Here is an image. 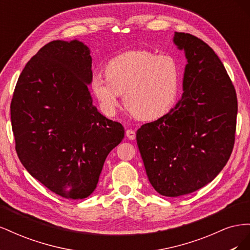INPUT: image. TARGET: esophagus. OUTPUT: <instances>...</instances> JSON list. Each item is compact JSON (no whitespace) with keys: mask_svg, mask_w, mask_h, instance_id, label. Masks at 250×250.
Wrapping results in <instances>:
<instances>
[{"mask_svg":"<svg viewBox=\"0 0 250 250\" xmlns=\"http://www.w3.org/2000/svg\"><path fill=\"white\" fill-rule=\"evenodd\" d=\"M126 137L129 140H134L135 139V132L132 129H127L126 130Z\"/></svg>","mask_w":250,"mask_h":250,"instance_id":"34e87169","label":"esophagus"}]
</instances>
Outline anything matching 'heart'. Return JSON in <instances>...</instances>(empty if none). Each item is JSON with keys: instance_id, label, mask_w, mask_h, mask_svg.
<instances>
[{"instance_id": "obj_1", "label": "heart", "mask_w": 250, "mask_h": 250, "mask_svg": "<svg viewBox=\"0 0 250 250\" xmlns=\"http://www.w3.org/2000/svg\"><path fill=\"white\" fill-rule=\"evenodd\" d=\"M90 82L101 108L112 115L121 94L126 109L135 119L155 121L171 110L179 88L180 72L175 59L146 50L128 51L111 58Z\"/></svg>"}]
</instances>
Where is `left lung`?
<instances>
[{
  "instance_id": "left-lung-1",
  "label": "left lung",
  "mask_w": 250,
  "mask_h": 250,
  "mask_svg": "<svg viewBox=\"0 0 250 250\" xmlns=\"http://www.w3.org/2000/svg\"><path fill=\"white\" fill-rule=\"evenodd\" d=\"M187 65L184 94L167 115L141 126L137 142L150 184L167 197H178L210 183L229 160L238 101L221 60L198 37L175 32Z\"/></svg>"
}]
</instances>
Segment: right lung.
<instances>
[{
	"mask_svg": "<svg viewBox=\"0 0 250 250\" xmlns=\"http://www.w3.org/2000/svg\"><path fill=\"white\" fill-rule=\"evenodd\" d=\"M92 56L84 43L53 41L29 60L10 105L21 163L50 191L83 199L97 187L124 127L98 111L87 84Z\"/></svg>",
	"mask_w": 250,
	"mask_h": 250,
	"instance_id": "add662e5",
	"label": "right lung"
}]
</instances>
